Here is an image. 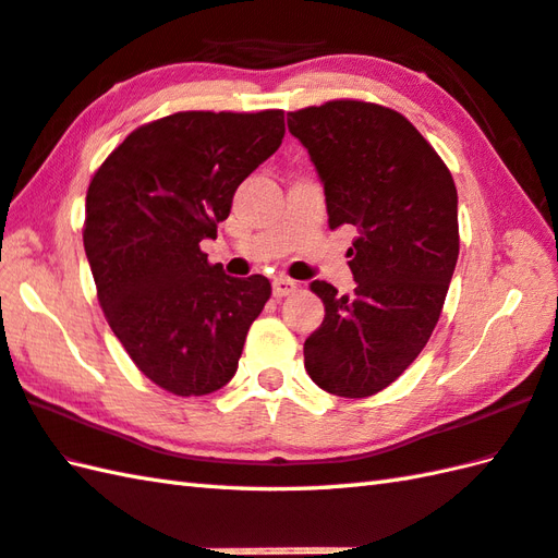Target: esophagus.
I'll return each instance as SVG.
<instances>
[{
  "label": "esophagus",
  "mask_w": 558,
  "mask_h": 558,
  "mask_svg": "<svg viewBox=\"0 0 558 558\" xmlns=\"http://www.w3.org/2000/svg\"><path fill=\"white\" fill-rule=\"evenodd\" d=\"M294 290H298V282L290 280V278L272 280V294H276V298H288V294H292Z\"/></svg>",
  "instance_id": "1"
}]
</instances>
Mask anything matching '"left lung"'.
<instances>
[{
	"instance_id": "left-lung-1",
	"label": "left lung",
	"mask_w": 558,
	"mask_h": 558,
	"mask_svg": "<svg viewBox=\"0 0 558 558\" xmlns=\"http://www.w3.org/2000/svg\"><path fill=\"white\" fill-rule=\"evenodd\" d=\"M288 126L322 177L330 230L357 228L354 290L312 282L326 316L304 340V369L333 396H374L417 360L441 316L460 248L453 177L384 105L330 100L288 112Z\"/></svg>"
}]
</instances>
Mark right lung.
I'll use <instances>...</instances> for the list:
<instances>
[{
    "label": "right lung",
    "instance_id": "1",
    "mask_svg": "<svg viewBox=\"0 0 558 558\" xmlns=\"http://www.w3.org/2000/svg\"><path fill=\"white\" fill-rule=\"evenodd\" d=\"M282 136V110L177 112L138 126L93 174L83 246L98 302L129 357L174 396L230 381L270 298L268 278L210 266L201 240H216L236 186Z\"/></svg>",
    "mask_w": 558,
    "mask_h": 558
}]
</instances>
